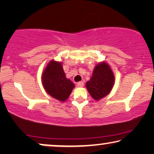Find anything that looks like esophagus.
I'll list each match as a JSON object with an SVG mask.
<instances>
[{"label": "esophagus", "mask_w": 154, "mask_h": 154, "mask_svg": "<svg viewBox=\"0 0 154 154\" xmlns=\"http://www.w3.org/2000/svg\"><path fill=\"white\" fill-rule=\"evenodd\" d=\"M77 85L79 86V87H83L84 85V83L83 81H80V82H78L77 83Z\"/></svg>", "instance_id": "esophagus-1"}]
</instances>
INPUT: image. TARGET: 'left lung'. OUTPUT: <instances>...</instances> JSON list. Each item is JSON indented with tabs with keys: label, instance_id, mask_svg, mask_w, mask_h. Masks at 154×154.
<instances>
[{
	"label": "left lung",
	"instance_id": "obj_1",
	"mask_svg": "<svg viewBox=\"0 0 154 154\" xmlns=\"http://www.w3.org/2000/svg\"><path fill=\"white\" fill-rule=\"evenodd\" d=\"M114 74L107 63H99L94 67L91 79L86 83V88L97 101L109 94L114 84Z\"/></svg>",
	"mask_w": 154,
	"mask_h": 154
}]
</instances>
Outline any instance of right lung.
Instances as JSON below:
<instances>
[{
  "label": "right lung",
  "instance_id": "1",
  "mask_svg": "<svg viewBox=\"0 0 154 154\" xmlns=\"http://www.w3.org/2000/svg\"><path fill=\"white\" fill-rule=\"evenodd\" d=\"M42 83L45 91L52 97L65 102L75 85L66 79L62 63L52 60L48 63L42 74Z\"/></svg>",
  "mask_w": 154,
  "mask_h": 154
}]
</instances>
